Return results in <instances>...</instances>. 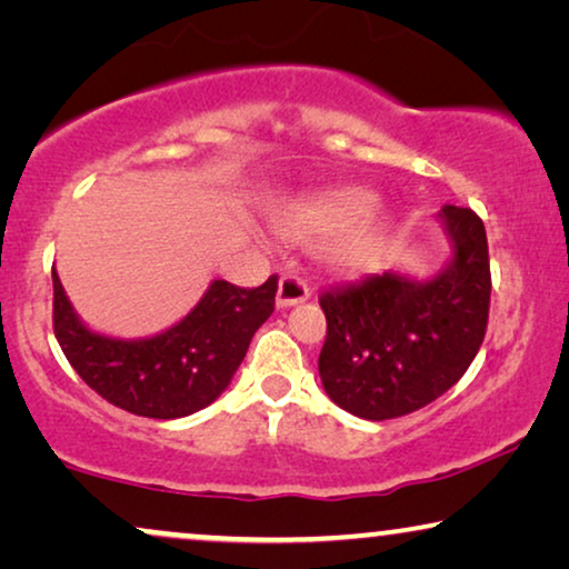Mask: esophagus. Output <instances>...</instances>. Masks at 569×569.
I'll use <instances>...</instances> for the list:
<instances>
[{
  "label": "esophagus",
  "mask_w": 569,
  "mask_h": 569,
  "mask_svg": "<svg viewBox=\"0 0 569 569\" xmlns=\"http://www.w3.org/2000/svg\"><path fill=\"white\" fill-rule=\"evenodd\" d=\"M310 298V284L306 277L300 274H292V271H287L279 279V290H277V306L279 308H290V306H298V302L308 300Z\"/></svg>",
  "instance_id": "1"
}]
</instances>
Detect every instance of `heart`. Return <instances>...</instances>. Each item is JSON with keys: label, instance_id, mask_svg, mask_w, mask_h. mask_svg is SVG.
Masks as SVG:
<instances>
[{"label": "heart", "instance_id": "b5f03b06", "mask_svg": "<svg viewBox=\"0 0 569 569\" xmlns=\"http://www.w3.org/2000/svg\"><path fill=\"white\" fill-rule=\"evenodd\" d=\"M370 207L372 197L365 191L329 193V197L295 209L290 220H287V230H290L295 238L302 240H323L347 230L349 224L360 220L362 214H368ZM376 232L370 228L352 232V236L339 246V259L349 263L368 259L372 248H376Z\"/></svg>", "mask_w": 569, "mask_h": 569}]
</instances>
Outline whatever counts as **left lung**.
I'll list each match as a JSON object with an SVG mask.
<instances>
[{"label": "left lung", "mask_w": 569, "mask_h": 569, "mask_svg": "<svg viewBox=\"0 0 569 569\" xmlns=\"http://www.w3.org/2000/svg\"><path fill=\"white\" fill-rule=\"evenodd\" d=\"M453 261L430 282L393 271L318 295L326 341L318 357L326 393L349 415L383 422L427 407L477 357L489 321L487 230L473 209L442 207Z\"/></svg>", "instance_id": "8db88e82"}]
</instances>
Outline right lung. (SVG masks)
I'll return each instance as SVG.
<instances>
[{
	"instance_id": "obj_1",
	"label": "right lung",
	"mask_w": 569,
	"mask_h": 569,
	"mask_svg": "<svg viewBox=\"0 0 569 569\" xmlns=\"http://www.w3.org/2000/svg\"><path fill=\"white\" fill-rule=\"evenodd\" d=\"M51 279L53 333L77 376L129 415L178 419L209 407L228 388L256 329L274 313L279 277L253 290L217 279L181 323L139 341L84 329L57 271Z\"/></svg>"
}]
</instances>
